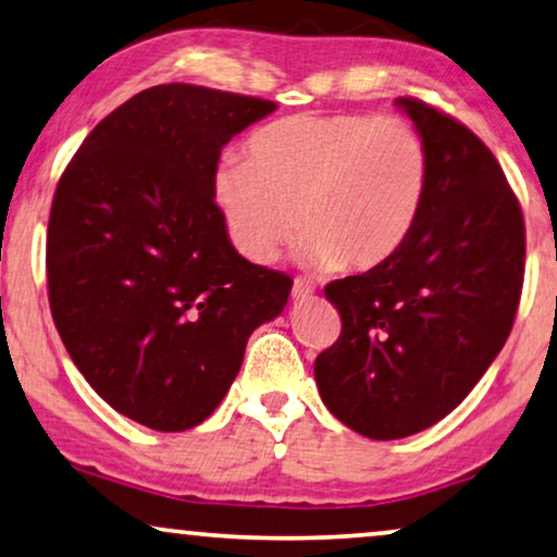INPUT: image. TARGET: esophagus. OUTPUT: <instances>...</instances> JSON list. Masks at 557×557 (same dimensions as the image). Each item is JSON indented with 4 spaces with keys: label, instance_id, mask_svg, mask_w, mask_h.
<instances>
[{
    "label": "esophagus",
    "instance_id": "esophagus-1",
    "mask_svg": "<svg viewBox=\"0 0 557 557\" xmlns=\"http://www.w3.org/2000/svg\"><path fill=\"white\" fill-rule=\"evenodd\" d=\"M311 294H314V286H311L309 281H304V278H296V281H294V288H292L294 301H304V299H309Z\"/></svg>",
    "mask_w": 557,
    "mask_h": 557
}]
</instances>
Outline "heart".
Returning a JSON list of instances; mask_svg holds the SVG:
<instances>
[{
  "label": "heart",
  "instance_id": "obj_1",
  "mask_svg": "<svg viewBox=\"0 0 557 557\" xmlns=\"http://www.w3.org/2000/svg\"><path fill=\"white\" fill-rule=\"evenodd\" d=\"M431 157L400 119L299 113L250 136L246 162L225 159L212 200L248 261L271 263L301 231L317 269L372 271L400 253L423 215Z\"/></svg>",
  "mask_w": 557,
  "mask_h": 557
}]
</instances>
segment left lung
<instances>
[{
	"mask_svg": "<svg viewBox=\"0 0 557 557\" xmlns=\"http://www.w3.org/2000/svg\"><path fill=\"white\" fill-rule=\"evenodd\" d=\"M423 136L431 187L398 256L326 284L342 334L314 362L319 395L375 441L438 423L471 393L512 332L524 220L502 166L448 113L395 98Z\"/></svg>",
	"mask_w": 557,
	"mask_h": 557,
	"instance_id": "1",
	"label": "left lung"
}]
</instances>
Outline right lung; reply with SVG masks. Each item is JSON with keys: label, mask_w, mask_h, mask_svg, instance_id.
Listing matches in <instances>:
<instances>
[{"label": "right lung", "mask_w": 557, "mask_h": 557, "mask_svg": "<svg viewBox=\"0 0 557 557\" xmlns=\"http://www.w3.org/2000/svg\"><path fill=\"white\" fill-rule=\"evenodd\" d=\"M276 111L227 90H141L86 136L48 223V299L88 385L121 416L187 431L220 406L292 278L243 258L212 200L220 149Z\"/></svg>", "instance_id": "right-lung-1"}]
</instances>
